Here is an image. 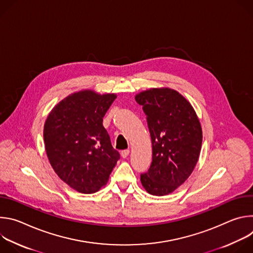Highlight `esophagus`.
<instances>
[{"label": "esophagus", "instance_id": "1", "mask_svg": "<svg viewBox=\"0 0 253 253\" xmlns=\"http://www.w3.org/2000/svg\"><path fill=\"white\" fill-rule=\"evenodd\" d=\"M129 153H130V151H129L128 149L122 150V151H121V156H122V158H127L128 155H129Z\"/></svg>", "mask_w": 253, "mask_h": 253}]
</instances>
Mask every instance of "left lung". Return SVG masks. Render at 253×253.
I'll use <instances>...</instances> for the list:
<instances>
[{"mask_svg": "<svg viewBox=\"0 0 253 253\" xmlns=\"http://www.w3.org/2000/svg\"><path fill=\"white\" fill-rule=\"evenodd\" d=\"M143 107L152 142V161L140 175L143 187L163 196L184 183L200 154L202 130L190 103L175 90L150 89L135 97Z\"/></svg>", "mask_w": 253, "mask_h": 253, "instance_id": "1", "label": "left lung"}]
</instances>
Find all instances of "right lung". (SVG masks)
I'll return each mask as SVG.
<instances>
[{"label": "right lung", "mask_w": 253, "mask_h": 253, "mask_svg": "<svg viewBox=\"0 0 253 253\" xmlns=\"http://www.w3.org/2000/svg\"><path fill=\"white\" fill-rule=\"evenodd\" d=\"M115 99V94L74 93L56 105L46 120L49 161L63 181L81 193H94L104 186L120 159L103 126Z\"/></svg>", "instance_id": "add662e5"}]
</instances>
